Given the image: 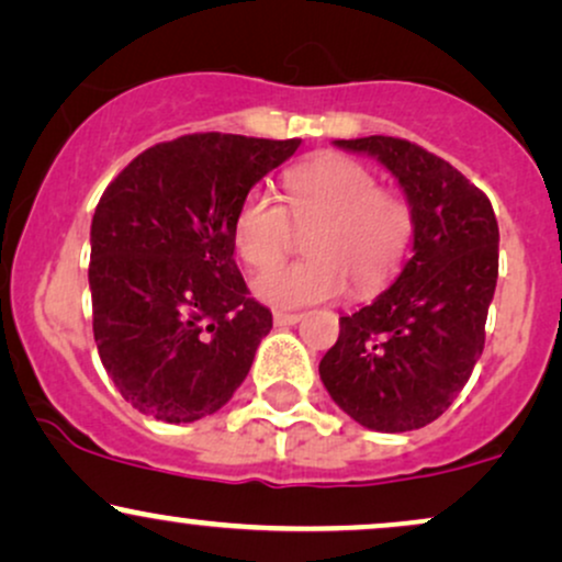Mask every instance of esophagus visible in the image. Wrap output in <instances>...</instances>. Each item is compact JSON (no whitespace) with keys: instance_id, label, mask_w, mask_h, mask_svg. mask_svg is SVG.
Instances as JSON below:
<instances>
[{"instance_id":"1","label":"esophagus","mask_w":562,"mask_h":562,"mask_svg":"<svg viewBox=\"0 0 562 562\" xmlns=\"http://www.w3.org/2000/svg\"><path fill=\"white\" fill-rule=\"evenodd\" d=\"M301 322V314H288V311H274V327H293Z\"/></svg>"}]
</instances>
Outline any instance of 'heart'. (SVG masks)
<instances>
[{"mask_svg": "<svg viewBox=\"0 0 562 562\" xmlns=\"http://www.w3.org/2000/svg\"><path fill=\"white\" fill-rule=\"evenodd\" d=\"M295 229H308V259L282 263L254 280V295L277 308H301L353 293L371 295L397 274L414 238V212L403 195L382 191L361 161L324 154L285 175V206L267 191L240 201L233 240L248 267L263 269L290 248Z\"/></svg>", "mask_w": 562, "mask_h": 562, "instance_id": "b5f03b06", "label": "heart"}]
</instances>
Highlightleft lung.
Masks as SVG:
<instances>
[{
	"label": "left lung",
	"mask_w": 562,
	"mask_h": 562,
	"mask_svg": "<svg viewBox=\"0 0 562 562\" xmlns=\"http://www.w3.org/2000/svg\"><path fill=\"white\" fill-rule=\"evenodd\" d=\"M387 167L414 212V251L371 306L340 316L319 363L329 397L374 431L435 422L484 350L499 229L490 199L450 161L392 135L335 140Z\"/></svg>",
	"instance_id": "8db88e82"
}]
</instances>
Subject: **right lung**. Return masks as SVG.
I'll return each instance as SVG.
<instances>
[{"instance_id":"right-lung-1","label":"right lung","mask_w":562,"mask_h":562,"mask_svg":"<svg viewBox=\"0 0 562 562\" xmlns=\"http://www.w3.org/2000/svg\"><path fill=\"white\" fill-rule=\"evenodd\" d=\"M299 138L193 133L138 154L91 222L93 340L133 408L167 424L212 416L246 380L272 311L235 263L240 201Z\"/></svg>"}]
</instances>
